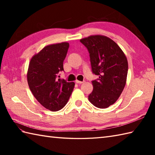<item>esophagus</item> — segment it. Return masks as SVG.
<instances>
[{
	"label": "esophagus",
	"mask_w": 155,
	"mask_h": 155,
	"mask_svg": "<svg viewBox=\"0 0 155 155\" xmlns=\"http://www.w3.org/2000/svg\"><path fill=\"white\" fill-rule=\"evenodd\" d=\"M76 83H77V84H82V83H84V81H79L77 80V81H76Z\"/></svg>",
	"instance_id": "obj_1"
}]
</instances>
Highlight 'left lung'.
<instances>
[{"mask_svg": "<svg viewBox=\"0 0 155 155\" xmlns=\"http://www.w3.org/2000/svg\"><path fill=\"white\" fill-rule=\"evenodd\" d=\"M80 42L89 52L93 91L88 101L94 107L106 108L114 104L123 92L127 81L128 62L118 45L105 36L94 35Z\"/></svg>", "mask_w": 155, "mask_h": 155, "instance_id": "8db88e82", "label": "left lung"}]
</instances>
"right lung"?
<instances>
[{"label":"right lung","mask_w":155,"mask_h":155,"mask_svg":"<svg viewBox=\"0 0 155 155\" xmlns=\"http://www.w3.org/2000/svg\"><path fill=\"white\" fill-rule=\"evenodd\" d=\"M68 48V42L47 46L29 63V88L36 99L51 111H58L65 106L74 87L73 82L58 78L60 72L64 71L63 62Z\"/></svg>","instance_id":"right-lung-1"}]
</instances>
